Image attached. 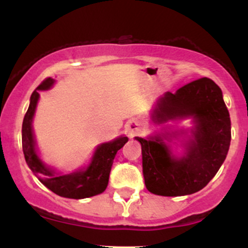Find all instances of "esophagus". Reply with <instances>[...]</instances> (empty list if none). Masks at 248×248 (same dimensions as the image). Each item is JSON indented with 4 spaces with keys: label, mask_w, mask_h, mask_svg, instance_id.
<instances>
[{
    "label": "esophagus",
    "mask_w": 248,
    "mask_h": 248,
    "mask_svg": "<svg viewBox=\"0 0 248 248\" xmlns=\"http://www.w3.org/2000/svg\"><path fill=\"white\" fill-rule=\"evenodd\" d=\"M142 129V124L139 121L136 120H130L128 124H126V132L128 133L129 136H135L136 134H139Z\"/></svg>",
    "instance_id": "1"
}]
</instances>
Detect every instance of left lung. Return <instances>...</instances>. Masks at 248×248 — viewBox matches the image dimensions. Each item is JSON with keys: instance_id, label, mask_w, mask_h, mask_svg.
Segmentation results:
<instances>
[{"instance_id": "left-lung-1", "label": "left lung", "mask_w": 248, "mask_h": 248, "mask_svg": "<svg viewBox=\"0 0 248 248\" xmlns=\"http://www.w3.org/2000/svg\"><path fill=\"white\" fill-rule=\"evenodd\" d=\"M193 116L195 140L183 158L171 156L161 136L136 138L142 148V166L148 191L184 196L203 189L218 172L231 143V119L220 87L209 78L184 85L158 99L153 113L157 124Z\"/></svg>"}]
</instances>
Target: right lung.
<instances>
[{"label":"right lung","instance_id":"obj_1","mask_svg":"<svg viewBox=\"0 0 248 248\" xmlns=\"http://www.w3.org/2000/svg\"><path fill=\"white\" fill-rule=\"evenodd\" d=\"M53 82L55 80L50 77L45 78L31 94L30 106L25 113L23 124H22V148H23L25 161L41 183L61 197L81 199L100 195L108 186L110 168L116 153L124 146L128 139L126 136H121L113 142L99 146L93 156L92 163L87 167L86 170L70 173V175L56 176L55 171L45 167L37 156L32 128H31V122L39 98L38 91L49 90Z\"/></svg>","mask_w":248,"mask_h":248}]
</instances>
